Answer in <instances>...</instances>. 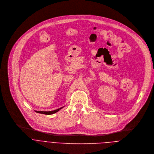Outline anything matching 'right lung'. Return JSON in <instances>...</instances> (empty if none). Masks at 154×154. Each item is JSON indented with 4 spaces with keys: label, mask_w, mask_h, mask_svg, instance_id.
<instances>
[{
    "label": "right lung",
    "mask_w": 154,
    "mask_h": 154,
    "mask_svg": "<svg viewBox=\"0 0 154 154\" xmlns=\"http://www.w3.org/2000/svg\"><path fill=\"white\" fill-rule=\"evenodd\" d=\"M64 107H60L59 109H57L56 110H52V111H48V112H45V111H36L37 113H42V114H45V115H51V114H53L54 113H56L57 112H58L59 110H60L62 108H63Z\"/></svg>",
    "instance_id": "1"
}]
</instances>
